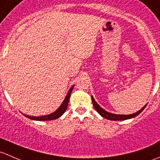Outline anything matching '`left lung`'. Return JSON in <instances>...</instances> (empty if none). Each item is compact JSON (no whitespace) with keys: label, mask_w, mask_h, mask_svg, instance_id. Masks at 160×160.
Returning a JSON list of instances; mask_svg holds the SVG:
<instances>
[{"label":"left lung","mask_w":160,"mask_h":160,"mask_svg":"<svg viewBox=\"0 0 160 160\" xmlns=\"http://www.w3.org/2000/svg\"><path fill=\"white\" fill-rule=\"evenodd\" d=\"M91 98H92V103H93V107H94L95 110L98 111V112L99 113L103 118H104L106 119H109V120H112V121H123V120H127V119H130V118H132L136 117L137 115H138L142 111L144 110L145 108H146V105H147V104H146V105H145L141 110H139L132 114H127V115L126 114H112V113H109L108 112V111H106L105 110H104V109H103L102 108L100 107L99 104L94 101V99H93V98L92 96H91Z\"/></svg>","instance_id":"1"}]
</instances>
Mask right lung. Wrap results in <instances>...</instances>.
I'll list each match as a JSON object with an SVG mask.
<instances>
[{"label":"right lung","mask_w":160,"mask_h":160,"mask_svg":"<svg viewBox=\"0 0 160 160\" xmlns=\"http://www.w3.org/2000/svg\"><path fill=\"white\" fill-rule=\"evenodd\" d=\"M73 87L74 85L70 88V90H69L67 96H66L65 99H64V101H62V104L59 106V108H58L56 111H54L53 113H52V114H47V115H44V116H39V117H34V116L26 115V114H24V115H25V117L28 118L32 119V120H35V121H51L61 117V116L63 114V113L65 112L66 110H67V106H68L69 100H70V95H71V92H72Z\"/></svg>","instance_id":"add662e5"}]
</instances>
